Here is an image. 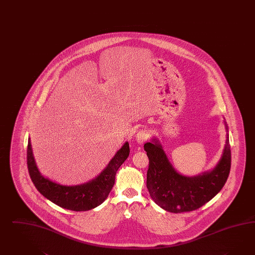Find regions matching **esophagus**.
<instances>
[{"instance_id": "obj_1", "label": "esophagus", "mask_w": 255, "mask_h": 255, "mask_svg": "<svg viewBox=\"0 0 255 255\" xmlns=\"http://www.w3.org/2000/svg\"><path fill=\"white\" fill-rule=\"evenodd\" d=\"M148 136H149V134L147 131L145 130H140L136 134V141H137L138 144L139 145L144 144L145 141L148 139Z\"/></svg>"}]
</instances>
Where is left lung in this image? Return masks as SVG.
<instances>
[{
    "mask_svg": "<svg viewBox=\"0 0 255 255\" xmlns=\"http://www.w3.org/2000/svg\"><path fill=\"white\" fill-rule=\"evenodd\" d=\"M226 129L227 131V124ZM144 149L149 159L146 173L148 192L156 204L170 213L191 212L203 206L220 192L230 172L231 150L228 133L218 164L211 172L194 177L182 175L173 169L156 139L145 144Z\"/></svg>",
    "mask_w": 255,
    "mask_h": 255,
    "instance_id": "left-lung-1",
    "label": "left lung"
}]
</instances>
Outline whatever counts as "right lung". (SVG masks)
<instances>
[{
	"instance_id": "add662e5",
	"label": "right lung",
	"mask_w": 255,
	"mask_h": 255,
	"mask_svg": "<svg viewBox=\"0 0 255 255\" xmlns=\"http://www.w3.org/2000/svg\"><path fill=\"white\" fill-rule=\"evenodd\" d=\"M129 153V143L126 142L103 172L95 179L80 186H62L43 177L35 163L30 140L28 143L27 164L31 181L43 197L64 209L83 212L99 206L108 198L114 186L118 169L128 158Z\"/></svg>"
}]
</instances>
